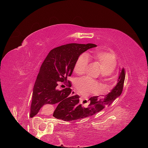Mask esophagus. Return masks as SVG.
I'll return each mask as SVG.
<instances>
[{"mask_svg":"<svg viewBox=\"0 0 148 148\" xmlns=\"http://www.w3.org/2000/svg\"><path fill=\"white\" fill-rule=\"evenodd\" d=\"M71 94H72V96H74V95H76V92H75L72 91V93H71ZM81 99H82V97H81Z\"/></svg>","mask_w":148,"mask_h":148,"instance_id":"34e87169","label":"esophagus"}]
</instances>
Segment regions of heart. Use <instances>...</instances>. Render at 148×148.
<instances>
[{"label":"heart","mask_w":148,"mask_h":148,"mask_svg":"<svg viewBox=\"0 0 148 148\" xmlns=\"http://www.w3.org/2000/svg\"><path fill=\"white\" fill-rule=\"evenodd\" d=\"M92 58L95 62L99 65L102 73L100 75L101 81L108 82L110 81V74L114 72L117 66V58L112 52L98 50L93 52ZM89 60L86 54H82L79 57L74 65V72L76 74H83L88 68ZM76 88L81 94L89 95L99 91V86L94 81L87 78L80 79L76 81Z\"/></svg>","instance_id":"heart-1"}]
</instances>
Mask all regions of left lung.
I'll list each match as a JSON object with an SVG mask.
<instances>
[{
    "instance_id": "obj_1",
    "label": "left lung",
    "mask_w": 148,
    "mask_h": 148,
    "mask_svg": "<svg viewBox=\"0 0 148 148\" xmlns=\"http://www.w3.org/2000/svg\"><path fill=\"white\" fill-rule=\"evenodd\" d=\"M125 79V72L123 68L119 76L118 84L107 95L103 97H99L98 96L92 97L89 99L90 102L86 108L81 106L79 101H76L70 106H60L59 109L54 111L53 115L56 118L63 120L64 121H74L95 115L106 106H110L113 101L121 95Z\"/></svg>"
}]
</instances>
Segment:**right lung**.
<instances>
[{"label":"right lung","mask_w":148,"mask_h":148,"mask_svg":"<svg viewBox=\"0 0 148 148\" xmlns=\"http://www.w3.org/2000/svg\"><path fill=\"white\" fill-rule=\"evenodd\" d=\"M94 44H67L52 49L42 62L36 81L34 85L30 114L37 115L45 105L58 104L60 106H70L79 101V95L70 97L72 84L67 83L69 88L57 90L59 82H67L72 75L76 60L81 53L88 49L96 47Z\"/></svg>","instance_id":"obj_1"}]
</instances>
